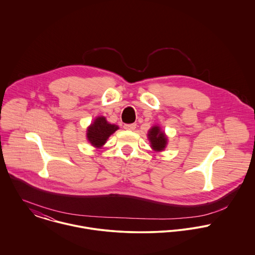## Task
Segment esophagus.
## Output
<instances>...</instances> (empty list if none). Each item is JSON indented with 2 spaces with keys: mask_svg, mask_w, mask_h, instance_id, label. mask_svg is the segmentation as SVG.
Returning <instances> with one entry per match:
<instances>
[{
  "mask_svg": "<svg viewBox=\"0 0 255 255\" xmlns=\"http://www.w3.org/2000/svg\"><path fill=\"white\" fill-rule=\"evenodd\" d=\"M136 126H137V125H136L135 123H132V124H125V125H124V129L133 131V130L136 129Z\"/></svg>",
  "mask_w": 255,
  "mask_h": 255,
  "instance_id": "obj_1",
  "label": "esophagus"
}]
</instances>
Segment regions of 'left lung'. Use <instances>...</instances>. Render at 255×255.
<instances>
[{
    "mask_svg": "<svg viewBox=\"0 0 255 255\" xmlns=\"http://www.w3.org/2000/svg\"><path fill=\"white\" fill-rule=\"evenodd\" d=\"M149 140L151 142V146L153 147V150L155 151H162L165 148L166 145V137L165 135L160 131L158 126L153 127L149 134Z\"/></svg>",
    "mask_w": 255,
    "mask_h": 255,
    "instance_id": "obj_1",
    "label": "left lung"
}]
</instances>
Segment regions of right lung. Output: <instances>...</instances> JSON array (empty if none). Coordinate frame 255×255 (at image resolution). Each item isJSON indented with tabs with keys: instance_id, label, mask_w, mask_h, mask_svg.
Masks as SVG:
<instances>
[{
	"instance_id": "obj_1",
	"label": "right lung",
	"mask_w": 255,
	"mask_h": 255,
	"mask_svg": "<svg viewBox=\"0 0 255 255\" xmlns=\"http://www.w3.org/2000/svg\"><path fill=\"white\" fill-rule=\"evenodd\" d=\"M117 129L118 127L116 125L107 123L104 117H98L88 129V140L92 143L93 146L102 147L108 139V137L113 134Z\"/></svg>"
}]
</instances>
